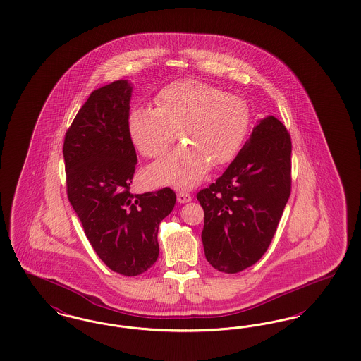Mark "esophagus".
<instances>
[{
	"instance_id": "obj_1",
	"label": "esophagus",
	"mask_w": 361,
	"mask_h": 361,
	"mask_svg": "<svg viewBox=\"0 0 361 361\" xmlns=\"http://www.w3.org/2000/svg\"><path fill=\"white\" fill-rule=\"evenodd\" d=\"M192 200V196L187 193V192H178L177 193V202L180 204H184V202H189Z\"/></svg>"
}]
</instances>
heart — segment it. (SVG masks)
<instances>
[{
    "label": "heart",
    "instance_id": "heart-1",
    "mask_svg": "<svg viewBox=\"0 0 361 361\" xmlns=\"http://www.w3.org/2000/svg\"><path fill=\"white\" fill-rule=\"evenodd\" d=\"M250 126L248 103L217 87L184 80L159 92L157 107L135 106L129 118L131 140L141 154L161 157L180 130L185 144L146 171L152 185H197L211 168L230 162Z\"/></svg>",
    "mask_w": 361,
    "mask_h": 361
}]
</instances>
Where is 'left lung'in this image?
<instances>
[{
    "label": "left lung",
    "instance_id": "left-lung-1",
    "mask_svg": "<svg viewBox=\"0 0 361 361\" xmlns=\"http://www.w3.org/2000/svg\"><path fill=\"white\" fill-rule=\"evenodd\" d=\"M290 190V134L279 119L266 116L216 183L197 193L211 266L235 274L257 263L274 238Z\"/></svg>",
    "mask_w": 361,
    "mask_h": 361
}]
</instances>
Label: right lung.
Listing matches in <instances>:
<instances>
[{
    "mask_svg": "<svg viewBox=\"0 0 361 361\" xmlns=\"http://www.w3.org/2000/svg\"><path fill=\"white\" fill-rule=\"evenodd\" d=\"M131 91L128 80L92 91L63 146L68 200L87 239L109 269L126 276L156 263L159 223L176 204L171 188L130 192L137 165L129 129Z\"/></svg>",
    "mask_w": 361,
    "mask_h": 361,
    "instance_id": "add662e5",
    "label": "right lung"
}]
</instances>
